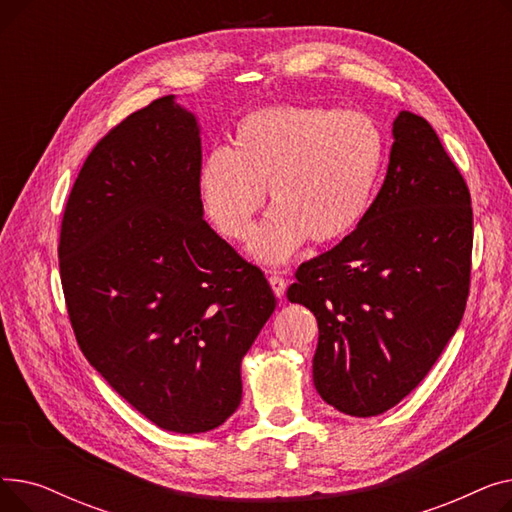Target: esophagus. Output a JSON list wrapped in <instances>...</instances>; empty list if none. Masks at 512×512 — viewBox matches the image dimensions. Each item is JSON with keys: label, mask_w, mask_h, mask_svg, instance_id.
I'll use <instances>...</instances> for the list:
<instances>
[{"label": "esophagus", "mask_w": 512, "mask_h": 512, "mask_svg": "<svg viewBox=\"0 0 512 512\" xmlns=\"http://www.w3.org/2000/svg\"><path fill=\"white\" fill-rule=\"evenodd\" d=\"M270 286H272L276 297L282 299L284 292H286V286H288V280H286L284 276H280V274H272V276H270Z\"/></svg>", "instance_id": "1"}]
</instances>
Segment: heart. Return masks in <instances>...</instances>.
Instances as JSON below:
<instances>
[{"instance_id": "1", "label": "heart", "mask_w": 512, "mask_h": 512, "mask_svg": "<svg viewBox=\"0 0 512 512\" xmlns=\"http://www.w3.org/2000/svg\"><path fill=\"white\" fill-rule=\"evenodd\" d=\"M386 159L384 132L363 112L278 105L242 116L230 147H215L199 170L207 218L224 238L247 242L267 188L272 213L253 253L280 263L309 238L353 234L371 209Z\"/></svg>"}]
</instances>
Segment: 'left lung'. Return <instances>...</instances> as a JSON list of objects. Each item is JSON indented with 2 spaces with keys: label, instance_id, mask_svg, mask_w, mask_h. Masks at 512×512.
Returning <instances> with one entry per match:
<instances>
[{
  "label": "left lung",
  "instance_id": "obj_1",
  "mask_svg": "<svg viewBox=\"0 0 512 512\" xmlns=\"http://www.w3.org/2000/svg\"><path fill=\"white\" fill-rule=\"evenodd\" d=\"M390 164L363 224L297 270L286 297L319 326L313 384L353 417L405 398L459 328L473 209L459 168L417 114L394 120Z\"/></svg>",
  "mask_w": 512,
  "mask_h": 512
}]
</instances>
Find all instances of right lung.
<instances>
[{"label":"right lung","instance_id":"1","mask_svg":"<svg viewBox=\"0 0 512 512\" xmlns=\"http://www.w3.org/2000/svg\"><path fill=\"white\" fill-rule=\"evenodd\" d=\"M201 137L159 97L93 147L60 230V278L80 351L157 427L199 434L240 405V361L276 297L203 220Z\"/></svg>","mask_w":512,"mask_h":512}]
</instances>
